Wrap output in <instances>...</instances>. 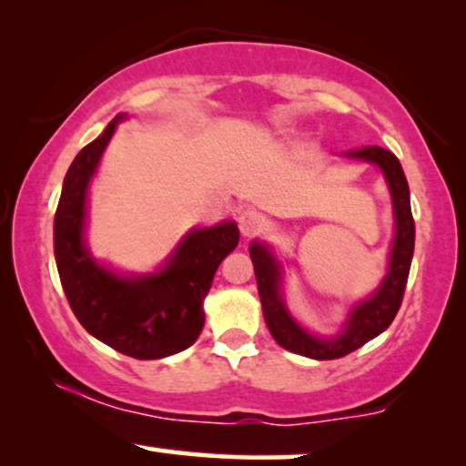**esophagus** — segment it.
Returning <instances> with one entry per match:
<instances>
[{
	"mask_svg": "<svg viewBox=\"0 0 466 466\" xmlns=\"http://www.w3.org/2000/svg\"><path fill=\"white\" fill-rule=\"evenodd\" d=\"M264 226H266L264 215L258 213V210L247 208L238 215V229H240V234H243L245 238H249V237H253V234L262 232Z\"/></svg>",
	"mask_w": 466,
	"mask_h": 466,
	"instance_id": "esophagus-1",
	"label": "esophagus"
}]
</instances>
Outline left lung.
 <instances>
[{
  "label": "left lung",
  "instance_id": "1",
  "mask_svg": "<svg viewBox=\"0 0 466 466\" xmlns=\"http://www.w3.org/2000/svg\"><path fill=\"white\" fill-rule=\"evenodd\" d=\"M347 157L370 161V164L381 168L388 181L390 196H392L396 234L392 251H390L388 275L383 277L381 285L375 289L373 296L358 302L351 309L343 332L332 339H319L307 332L302 326H298L296 319L289 315L288 307H285L281 288H279L281 285V264L277 262V258L272 256V251L264 243L256 240L249 247L264 319L272 339L288 351L300 353V356L313 360L343 358L386 330L392 324L396 313H399L409 279V268H411L415 223L411 215V202H409V185L400 161L396 159L394 153L381 147L358 148V151L347 153Z\"/></svg>",
  "mask_w": 466,
  "mask_h": 466
}]
</instances>
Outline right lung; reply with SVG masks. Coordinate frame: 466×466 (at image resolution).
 Returning <instances> with one entry per match:
<instances>
[{
    "label": "right lung",
    "instance_id": "obj_1",
    "mask_svg": "<svg viewBox=\"0 0 466 466\" xmlns=\"http://www.w3.org/2000/svg\"><path fill=\"white\" fill-rule=\"evenodd\" d=\"M121 119L126 115H116L67 170L55 213V259L67 302L86 332L129 358L157 360L200 337L202 302L240 234L234 221L191 229L155 275L121 277L97 264L85 245L86 189Z\"/></svg>",
    "mask_w": 466,
    "mask_h": 466
}]
</instances>
